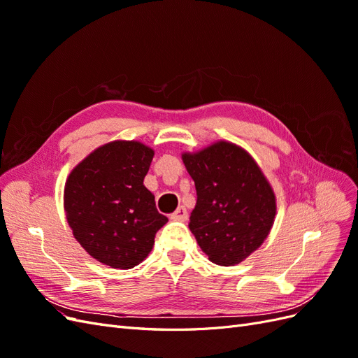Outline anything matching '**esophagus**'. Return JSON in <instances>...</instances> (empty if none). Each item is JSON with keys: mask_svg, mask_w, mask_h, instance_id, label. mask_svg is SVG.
Segmentation results:
<instances>
[{"mask_svg": "<svg viewBox=\"0 0 358 358\" xmlns=\"http://www.w3.org/2000/svg\"><path fill=\"white\" fill-rule=\"evenodd\" d=\"M171 220L173 221H180V222H183V221H187L188 220V212H187V209L183 208V206H180V208L171 215Z\"/></svg>", "mask_w": 358, "mask_h": 358, "instance_id": "esophagus-1", "label": "esophagus"}]
</instances>
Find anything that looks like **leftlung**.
<instances>
[{"instance_id":"8db88e82","label":"left lung","mask_w":358,"mask_h":358,"mask_svg":"<svg viewBox=\"0 0 358 358\" xmlns=\"http://www.w3.org/2000/svg\"><path fill=\"white\" fill-rule=\"evenodd\" d=\"M182 161L196 183L189 230L215 264L242 263L264 243L276 216V196L242 146L218 140Z\"/></svg>"}]
</instances>
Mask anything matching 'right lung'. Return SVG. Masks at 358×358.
<instances>
[{
	"label": "right lung",
	"instance_id": "right-lung-1",
	"mask_svg": "<svg viewBox=\"0 0 358 358\" xmlns=\"http://www.w3.org/2000/svg\"><path fill=\"white\" fill-rule=\"evenodd\" d=\"M154 154L137 140H113L70 171L66 218L74 239L96 262L133 268L152 251L157 231L169 221L143 185Z\"/></svg>",
	"mask_w": 358,
	"mask_h": 358
}]
</instances>
